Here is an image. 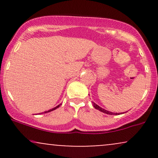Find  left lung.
<instances>
[{"mask_svg": "<svg viewBox=\"0 0 158 158\" xmlns=\"http://www.w3.org/2000/svg\"><path fill=\"white\" fill-rule=\"evenodd\" d=\"M93 106H94V108H96V109L100 110V111H102V112H103V113H105V114H109V115H119V114H124V113H113V112L108 111V110L103 109L102 108H101V107H99V106H97V105L95 104V103H94V102H93Z\"/></svg>", "mask_w": 158, "mask_h": 158, "instance_id": "left-lung-1", "label": "left lung"}]
</instances>
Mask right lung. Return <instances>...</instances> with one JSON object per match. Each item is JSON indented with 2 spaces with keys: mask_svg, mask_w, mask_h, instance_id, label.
I'll return each mask as SVG.
<instances>
[{
  "mask_svg": "<svg viewBox=\"0 0 158 158\" xmlns=\"http://www.w3.org/2000/svg\"><path fill=\"white\" fill-rule=\"evenodd\" d=\"M61 105V104H60ZM60 105H59V106H56V107H55V108H52V109H50L49 110H48V111H44V112H43V113L44 114H45V113H48V112H50V111H52V110H55V109H56V108H59V106H60Z\"/></svg>",
  "mask_w": 158,
  "mask_h": 158,
  "instance_id": "right-lung-1",
  "label": "right lung"
}]
</instances>
